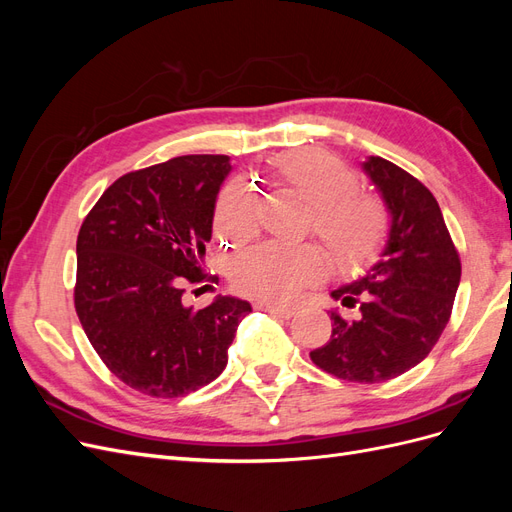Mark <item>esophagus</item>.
I'll return each instance as SVG.
<instances>
[{
  "label": "esophagus",
  "mask_w": 512,
  "mask_h": 512,
  "mask_svg": "<svg viewBox=\"0 0 512 512\" xmlns=\"http://www.w3.org/2000/svg\"><path fill=\"white\" fill-rule=\"evenodd\" d=\"M260 309H265V312L273 314V316H280V318H290L297 312V307H288V305H273V303H262Z\"/></svg>",
  "instance_id": "1"
}]
</instances>
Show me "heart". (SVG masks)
Masks as SVG:
<instances>
[{"label": "heart", "mask_w": 512, "mask_h": 512, "mask_svg": "<svg viewBox=\"0 0 512 512\" xmlns=\"http://www.w3.org/2000/svg\"><path fill=\"white\" fill-rule=\"evenodd\" d=\"M286 183L309 200L312 228L339 267L369 265L386 243L389 213L376 198L356 194V179L335 158L320 151H294L280 164ZM252 198L230 183L220 196L218 226L226 235L252 226ZM322 271V258L307 247L262 245L247 254L237 269L239 284L256 294L282 299L297 292Z\"/></svg>", "instance_id": "obj_1"}]
</instances>
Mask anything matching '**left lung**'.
I'll list each match as a JSON object with an SVG mask.
<instances>
[{
	"mask_svg": "<svg viewBox=\"0 0 512 512\" xmlns=\"http://www.w3.org/2000/svg\"><path fill=\"white\" fill-rule=\"evenodd\" d=\"M365 175L391 215L380 260L363 277L331 292L356 309L331 312L333 333L309 352L329 374L361 384L384 382L421 363L453 312L461 262L438 200L404 168L369 156Z\"/></svg>",
	"mask_w": 512,
	"mask_h": 512,
	"instance_id": "1",
	"label": "left lung"
}]
</instances>
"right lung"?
Segmentation results:
<instances>
[{
  "mask_svg": "<svg viewBox=\"0 0 512 512\" xmlns=\"http://www.w3.org/2000/svg\"><path fill=\"white\" fill-rule=\"evenodd\" d=\"M228 156H181L119 177L76 239L74 307L104 365L151 397H181L218 378L252 305L215 297L194 309L203 284L215 198ZM205 288V286H203Z\"/></svg>",
  "mask_w": 512,
  "mask_h": 512,
  "instance_id": "add662e5",
  "label": "right lung"
}]
</instances>
